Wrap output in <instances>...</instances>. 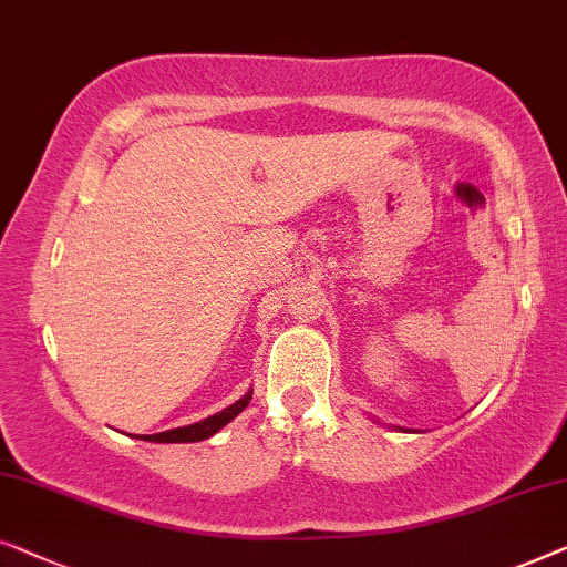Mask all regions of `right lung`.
I'll list each match as a JSON object with an SVG mask.
<instances>
[{
	"label": "right lung",
	"instance_id": "obj_1",
	"mask_svg": "<svg viewBox=\"0 0 567 567\" xmlns=\"http://www.w3.org/2000/svg\"><path fill=\"white\" fill-rule=\"evenodd\" d=\"M249 401H251V393H246L241 401H236L234 405H228V409H223L220 413H215V416H210V419L197 421V424H189V426L172 429V432H162V434H141V440H146V442H203V440H207V436H213L215 432H220L228 421H234L238 413L249 405Z\"/></svg>",
	"mask_w": 567,
	"mask_h": 567
}]
</instances>
